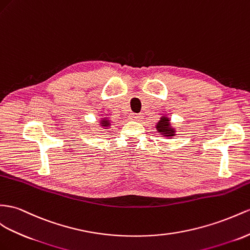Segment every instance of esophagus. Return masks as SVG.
Masks as SVG:
<instances>
[{"label": "esophagus", "mask_w": 250, "mask_h": 250, "mask_svg": "<svg viewBox=\"0 0 250 250\" xmlns=\"http://www.w3.org/2000/svg\"><path fill=\"white\" fill-rule=\"evenodd\" d=\"M130 118L132 120H137V121H140L143 119V115L142 114H135V113H132L130 115Z\"/></svg>", "instance_id": "esophagus-1"}]
</instances>
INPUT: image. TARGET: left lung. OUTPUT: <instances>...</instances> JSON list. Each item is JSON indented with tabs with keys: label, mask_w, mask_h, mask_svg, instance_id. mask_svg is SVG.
Listing matches in <instances>:
<instances>
[{
	"label": "left lung",
	"mask_w": 250,
	"mask_h": 250,
	"mask_svg": "<svg viewBox=\"0 0 250 250\" xmlns=\"http://www.w3.org/2000/svg\"><path fill=\"white\" fill-rule=\"evenodd\" d=\"M157 132L166 137H173L175 135V130L171 126L170 119L166 116H163L161 120L156 125Z\"/></svg>",
	"instance_id": "1"
}]
</instances>
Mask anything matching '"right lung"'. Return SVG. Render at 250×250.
<instances>
[{
  "label": "right lung",
  "mask_w": 250,
  "mask_h": 250,
  "mask_svg": "<svg viewBox=\"0 0 250 250\" xmlns=\"http://www.w3.org/2000/svg\"><path fill=\"white\" fill-rule=\"evenodd\" d=\"M100 125H101L102 126L107 127L108 125H111V123H110V120H108V119H106V118H102V119H101V121H100Z\"/></svg>",
  "instance_id": "obj_1"
}]
</instances>
